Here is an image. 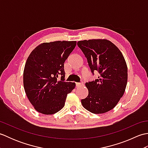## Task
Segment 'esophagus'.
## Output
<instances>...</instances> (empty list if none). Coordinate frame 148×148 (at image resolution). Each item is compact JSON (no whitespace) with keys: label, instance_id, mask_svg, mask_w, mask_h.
<instances>
[{"label":"esophagus","instance_id":"34e87169","mask_svg":"<svg viewBox=\"0 0 148 148\" xmlns=\"http://www.w3.org/2000/svg\"><path fill=\"white\" fill-rule=\"evenodd\" d=\"M76 84L77 87H79V86H81L83 85V83H76Z\"/></svg>","mask_w":148,"mask_h":148}]
</instances>
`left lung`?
Returning a JSON list of instances; mask_svg holds the SVG:
<instances>
[{
    "label": "left lung",
    "instance_id": "obj_1",
    "mask_svg": "<svg viewBox=\"0 0 148 148\" xmlns=\"http://www.w3.org/2000/svg\"><path fill=\"white\" fill-rule=\"evenodd\" d=\"M77 46L98 79L86 83L88 95L81 100L84 108L94 114L111 111L123 95L127 84V65L118 47L107 39L80 40Z\"/></svg>",
    "mask_w": 148,
    "mask_h": 148
}]
</instances>
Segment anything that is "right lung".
I'll use <instances>...</instances> for the list:
<instances>
[{
  "instance_id": "add662e5",
  "label": "right lung",
  "mask_w": 148,
  "mask_h": 148,
  "mask_svg": "<svg viewBox=\"0 0 148 148\" xmlns=\"http://www.w3.org/2000/svg\"><path fill=\"white\" fill-rule=\"evenodd\" d=\"M76 46V41L44 42L30 53L24 68L23 86L37 111L53 114L64 107L67 94L76 86L64 81V62Z\"/></svg>"
}]
</instances>
